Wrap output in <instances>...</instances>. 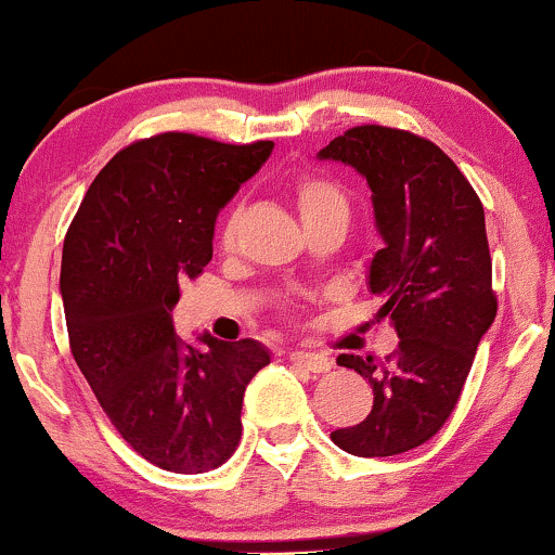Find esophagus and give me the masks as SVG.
I'll return each instance as SVG.
<instances>
[{
	"label": "esophagus",
	"instance_id": "obj_1",
	"mask_svg": "<svg viewBox=\"0 0 555 555\" xmlns=\"http://www.w3.org/2000/svg\"><path fill=\"white\" fill-rule=\"evenodd\" d=\"M292 365L297 367H305V371L310 373H328L331 367H334V362H331L326 354H318V352H305V349H295V352H289Z\"/></svg>",
	"mask_w": 555,
	"mask_h": 555
}]
</instances>
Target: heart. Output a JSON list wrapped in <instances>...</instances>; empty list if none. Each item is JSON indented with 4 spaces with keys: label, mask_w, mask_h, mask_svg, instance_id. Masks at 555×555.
<instances>
[{
    "label": "heart",
    "mask_w": 555,
    "mask_h": 555,
    "mask_svg": "<svg viewBox=\"0 0 555 555\" xmlns=\"http://www.w3.org/2000/svg\"><path fill=\"white\" fill-rule=\"evenodd\" d=\"M295 197H297V208L302 214V221L315 219V216L328 214V211H347V197L339 190V184H334L326 177L318 175H305L299 177L295 184ZM234 221L237 216H229L227 227H224V240L229 242L234 234Z\"/></svg>",
    "instance_id": "heart-1"
}]
</instances>
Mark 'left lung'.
<instances>
[{
	"label": "left lung",
	"mask_w": 555,
	"mask_h": 555,
	"mask_svg": "<svg viewBox=\"0 0 555 555\" xmlns=\"http://www.w3.org/2000/svg\"><path fill=\"white\" fill-rule=\"evenodd\" d=\"M367 180L375 253L367 286L384 299L399 349L384 362L339 354L373 386L371 415L331 441L354 456H393L441 430L495 318L486 211L473 184L430 140L362 125L318 151Z\"/></svg>",
	"instance_id": "obj_1"
}]
</instances>
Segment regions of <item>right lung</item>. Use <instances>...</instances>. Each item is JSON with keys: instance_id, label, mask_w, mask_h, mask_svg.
Here are the masks:
<instances>
[{"instance_id": "1", "label": "right lung", "mask_w": 555, "mask_h": 555, "mask_svg": "<svg viewBox=\"0 0 555 555\" xmlns=\"http://www.w3.org/2000/svg\"><path fill=\"white\" fill-rule=\"evenodd\" d=\"M271 140L164 132L99 171L67 229L60 292L73 358L143 460L180 475L224 464L242 399L271 352L256 339L177 336L180 284L214 256L216 216L269 162Z\"/></svg>"}]
</instances>
